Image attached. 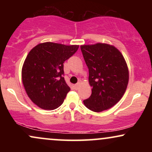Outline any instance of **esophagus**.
<instances>
[{
    "label": "esophagus",
    "instance_id": "obj_1",
    "mask_svg": "<svg viewBox=\"0 0 152 152\" xmlns=\"http://www.w3.org/2000/svg\"><path fill=\"white\" fill-rule=\"evenodd\" d=\"M80 85H81V83H80V82H78V83H76V84H75V85H74V88H75V89L77 90L78 88V87L80 86Z\"/></svg>",
    "mask_w": 152,
    "mask_h": 152
}]
</instances>
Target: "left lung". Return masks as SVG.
<instances>
[{
    "label": "left lung",
    "instance_id": "obj_1",
    "mask_svg": "<svg viewBox=\"0 0 152 152\" xmlns=\"http://www.w3.org/2000/svg\"><path fill=\"white\" fill-rule=\"evenodd\" d=\"M88 69L91 95L83 101L88 109L100 112L119 102L126 89L129 70L121 52L106 43L81 46Z\"/></svg>",
    "mask_w": 152,
    "mask_h": 152
}]
</instances>
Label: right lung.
Returning <instances> with one entry per match:
<instances>
[{"mask_svg":"<svg viewBox=\"0 0 152 152\" xmlns=\"http://www.w3.org/2000/svg\"><path fill=\"white\" fill-rule=\"evenodd\" d=\"M78 46L51 42L40 43L29 52L22 69L26 93L38 107L58 108L71 90L64 79V63L77 51Z\"/></svg>","mask_w":152,"mask_h":152,"instance_id":"right-lung-1","label":"right lung"}]
</instances>
